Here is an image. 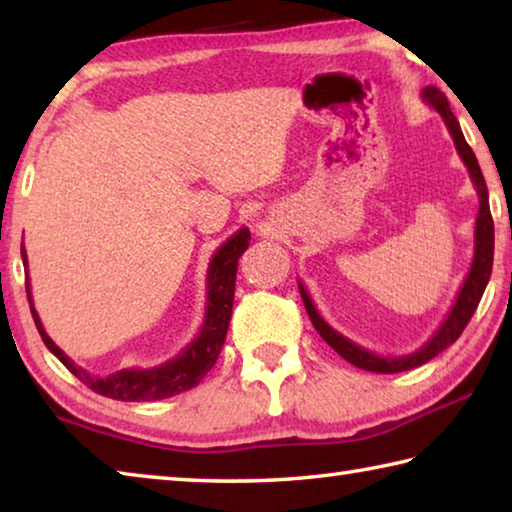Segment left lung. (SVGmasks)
<instances>
[{
  "mask_svg": "<svg viewBox=\"0 0 512 512\" xmlns=\"http://www.w3.org/2000/svg\"><path fill=\"white\" fill-rule=\"evenodd\" d=\"M422 99L445 119L447 131L456 144V151L461 155L467 171H470L476 194H479V214H476V225H474L472 266H470V273L465 277L461 291H458L452 309H449L447 318L440 323V327L433 332L431 339L424 343L420 350H415L411 354H402V357H381V354L361 348V345L345 339V336L336 332L334 327H329L323 320V316L316 311L307 289L298 282L300 296H302V302H305V309L311 318V323H314L316 332L323 336V341L329 345V348H334L345 361H350L352 366H357L361 370H370V372H384V375H388V372H404V370L422 366V363L431 361L436 354L447 350L449 345L463 334L465 325L470 323L472 314L476 311V307H479V300L483 296L485 287H488V280L492 273V253H495V225H492V216H490L488 187H485V180H483L479 162H476V155L470 149V144L465 142L461 126H458V119L454 117V112L449 110V101L445 94L438 88H433V85H429V88L422 90Z\"/></svg>",
  "mask_w": 512,
  "mask_h": 512,
  "instance_id": "1",
  "label": "left lung"
}]
</instances>
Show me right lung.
Instances as JSON below:
<instances>
[{"instance_id": "right-lung-1", "label": "right lung", "mask_w": 512, "mask_h": 512, "mask_svg": "<svg viewBox=\"0 0 512 512\" xmlns=\"http://www.w3.org/2000/svg\"><path fill=\"white\" fill-rule=\"evenodd\" d=\"M250 244V230L241 228L232 235L225 244L216 248V253L207 266V302H205V320L201 325L196 339L187 345V348L178 354V357L169 359L167 363H160L155 368H124L112 372L108 377H94L88 370L67 357V354L58 348V345L49 339L45 327L40 323V316L31 300V284H29V271H27V298L31 305V316L36 320V327L42 336V341L49 348L51 354H56L58 361L79 377L85 386L92 388L94 393L110 400L121 402H153L164 400V397L178 395L189 391L201 384V379L212 370V366L219 359V352L223 348L225 334H228L230 316H232V302H235V280H237V264L239 257ZM22 262L27 266V250L22 244Z\"/></svg>"}]
</instances>
